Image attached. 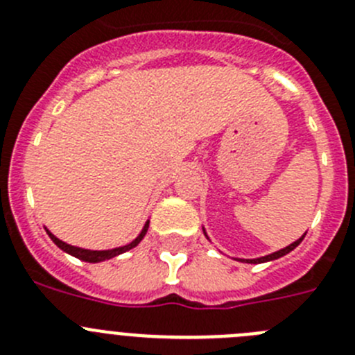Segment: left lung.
<instances>
[{"instance_id": "left-lung-1", "label": "left lung", "mask_w": 355, "mask_h": 355, "mask_svg": "<svg viewBox=\"0 0 355 355\" xmlns=\"http://www.w3.org/2000/svg\"><path fill=\"white\" fill-rule=\"evenodd\" d=\"M202 232H204V236H206V239H207V241H211V239H209V236H207V232H206V229H204V225H202ZM304 236H306V232H304L303 236L299 237V239H295V241L292 243V245L285 246V248L278 250V252H272V253H269V255L259 257V259H234V260H237V262H243V264H262V262H271V260H276V259H279V257L287 255V253H291L292 250H294V248H297V246L301 245V241H303V239H304Z\"/></svg>"}]
</instances>
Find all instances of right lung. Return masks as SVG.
<instances>
[{"mask_svg": "<svg viewBox=\"0 0 355 355\" xmlns=\"http://www.w3.org/2000/svg\"><path fill=\"white\" fill-rule=\"evenodd\" d=\"M44 229H45V232L49 234V237L52 239V243H54V245H56L60 250H63L64 253H68V255H71V257H76V259H79V260H84V262L96 264V262H105V260H110V259H114V257H118V255H121V253L130 252L132 248H135V246H137L139 243L144 239L146 232H148L149 218L146 220L144 227H142V230L139 232V236L135 237L133 241H130L128 245H123V246H118V248H110V250H87V248H80V246L68 245V243L61 241L60 237L54 236V234H52L47 227H44Z\"/></svg>", "mask_w": 355, "mask_h": 355, "instance_id": "add662e5", "label": "right lung"}]
</instances>
